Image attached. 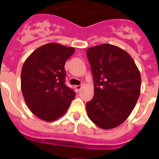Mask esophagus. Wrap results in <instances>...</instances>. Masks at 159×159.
<instances>
[{
	"instance_id": "1",
	"label": "esophagus",
	"mask_w": 159,
	"mask_h": 159,
	"mask_svg": "<svg viewBox=\"0 0 159 159\" xmlns=\"http://www.w3.org/2000/svg\"><path fill=\"white\" fill-rule=\"evenodd\" d=\"M81 88H82V84H78V85L75 86V89H76L78 91L81 90Z\"/></svg>"
}]
</instances>
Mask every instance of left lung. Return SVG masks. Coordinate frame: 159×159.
Here are the masks:
<instances>
[{
    "label": "left lung",
    "mask_w": 159,
    "mask_h": 159,
    "mask_svg": "<svg viewBox=\"0 0 159 159\" xmlns=\"http://www.w3.org/2000/svg\"><path fill=\"white\" fill-rule=\"evenodd\" d=\"M95 94L86 103L91 120L102 129L120 125L133 111L141 78L131 57L122 49L102 44L88 49Z\"/></svg>",
    "instance_id": "8db88e82"
}]
</instances>
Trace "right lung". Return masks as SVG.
<instances>
[{
  "mask_svg": "<svg viewBox=\"0 0 159 159\" xmlns=\"http://www.w3.org/2000/svg\"><path fill=\"white\" fill-rule=\"evenodd\" d=\"M75 52L72 47L47 43L34 50L23 64L21 87L31 112L46 121L65 113L76 93L66 85V61Z\"/></svg>",
  "mask_w": 159,
  "mask_h": 159,
  "instance_id": "right-lung-1",
  "label": "right lung"
}]
</instances>
